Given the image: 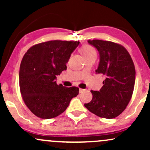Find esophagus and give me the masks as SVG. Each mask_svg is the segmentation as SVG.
Returning <instances> with one entry per match:
<instances>
[{"mask_svg":"<svg viewBox=\"0 0 150 150\" xmlns=\"http://www.w3.org/2000/svg\"><path fill=\"white\" fill-rule=\"evenodd\" d=\"M86 90V89H80V93H82V92H85V91Z\"/></svg>","mask_w":150,"mask_h":150,"instance_id":"1","label":"esophagus"}]
</instances>
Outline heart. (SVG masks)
I'll list each match as a JSON object with an SVG mask.
<instances>
[{
    "mask_svg": "<svg viewBox=\"0 0 150 150\" xmlns=\"http://www.w3.org/2000/svg\"><path fill=\"white\" fill-rule=\"evenodd\" d=\"M80 52L82 54V56L85 57V58H87L89 57V56H96L97 53H96L95 49L92 47V46L89 45H85L81 47Z\"/></svg>",
    "mask_w": 150,
    "mask_h": 150,
    "instance_id": "heart-1",
    "label": "heart"
}]
</instances>
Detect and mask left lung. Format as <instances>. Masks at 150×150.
<instances>
[{
    "label": "left lung",
    "mask_w": 150,
    "mask_h": 150,
    "mask_svg": "<svg viewBox=\"0 0 150 150\" xmlns=\"http://www.w3.org/2000/svg\"><path fill=\"white\" fill-rule=\"evenodd\" d=\"M100 55L96 72L106 77L99 91H91L92 99L85 106L104 118H116L131 99L135 82V68L130 53L119 44L99 39L88 40Z\"/></svg>",
    "instance_id": "obj_1"
}]
</instances>
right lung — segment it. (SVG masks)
<instances>
[{
    "label": "right lung",
    "mask_w": 150,
    "mask_h": 150,
    "mask_svg": "<svg viewBox=\"0 0 150 150\" xmlns=\"http://www.w3.org/2000/svg\"><path fill=\"white\" fill-rule=\"evenodd\" d=\"M79 42L53 40L35 44L24 55L20 67V89L31 112L43 119L53 118L66 110L79 88L56 83V75L67 69L66 63Z\"/></svg>",
    "instance_id": "1"
}]
</instances>
